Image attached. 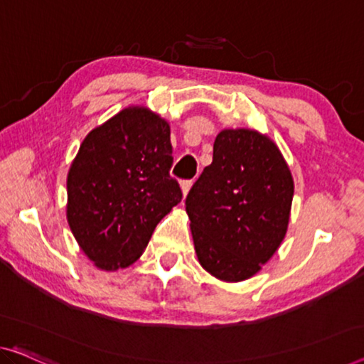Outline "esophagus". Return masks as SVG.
Returning <instances> with one entry per match:
<instances>
[{
    "label": "esophagus",
    "mask_w": 364,
    "mask_h": 364,
    "mask_svg": "<svg viewBox=\"0 0 364 364\" xmlns=\"http://www.w3.org/2000/svg\"><path fill=\"white\" fill-rule=\"evenodd\" d=\"M193 186V181L191 180H184L181 181V191H183V196L186 198V194L189 193V189Z\"/></svg>",
    "instance_id": "1"
}]
</instances>
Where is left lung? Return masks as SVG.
Listing matches in <instances>:
<instances>
[{"label": "left lung", "instance_id": "obj_1", "mask_svg": "<svg viewBox=\"0 0 364 364\" xmlns=\"http://www.w3.org/2000/svg\"><path fill=\"white\" fill-rule=\"evenodd\" d=\"M294 181L276 144L250 129H225L186 198L198 259L237 283L262 269L283 242Z\"/></svg>", "mask_w": 364, "mask_h": 364}]
</instances>
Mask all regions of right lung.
I'll return each instance as SVG.
<instances>
[{
  "label": "right lung",
  "instance_id": "add662e5",
  "mask_svg": "<svg viewBox=\"0 0 364 364\" xmlns=\"http://www.w3.org/2000/svg\"><path fill=\"white\" fill-rule=\"evenodd\" d=\"M170 126L147 107H127L86 135L67 178V219L97 268L137 262L155 227L181 203Z\"/></svg>",
  "mask_w": 364,
  "mask_h": 364
}]
</instances>
